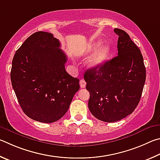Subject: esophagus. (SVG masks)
<instances>
[{"mask_svg":"<svg viewBox=\"0 0 160 160\" xmlns=\"http://www.w3.org/2000/svg\"><path fill=\"white\" fill-rule=\"evenodd\" d=\"M79 83H80V86H81V88H85V87H86V82H85V80H83V79H81V80H80V82H79Z\"/></svg>","mask_w":160,"mask_h":160,"instance_id":"34e87169","label":"esophagus"}]
</instances>
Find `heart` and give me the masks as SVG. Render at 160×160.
Here are the masks:
<instances>
[{
  "label": "heart",
  "mask_w": 160,
  "mask_h": 160,
  "mask_svg": "<svg viewBox=\"0 0 160 160\" xmlns=\"http://www.w3.org/2000/svg\"><path fill=\"white\" fill-rule=\"evenodd\" d=\"M102 43L101 41H97L92 45L91 52H95L98 48V51L93 55L90 60L88 62L89 67L93 69H100L104 65V64L110 58L111 55V48L110 46L105 45L102 46Z\"/></svg>",
  "instance_id": "b5f03b06"
}]
</instances>
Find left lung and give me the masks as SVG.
<instances>
[{
    "label": "left lung",
    "instance_id": "obj_1",
    "mask_svg": "<svg viewBox=\"0 0 160 160\" xmlns=\"http://www.w3.org/2000/svg\"><path fill=\"white\" fill-rule=\"evenodd\" d=\"M119 36L118 55L101 68L86 70L84 79L90 93L89 110L98 119L115 122L129 115L141 100L146 78L143 58L138 46L124 30Z\"/></svg>",
    "mask_w": 160,
    "mask_h": 160
}]
</instances>
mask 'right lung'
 <instances>
[{
    "instance_id": "1",
    "label": "right lung",
    "mask_w": 160,
    "mask_h": 160,
    "mask_svg": "<svg viewBox=\"0 0 160 160\" xmlns=\"http://www.w3.org/2000/svg\"><path fill=\"white\" fill-rule=\"evenodd\" d=\"M52 33L37 32L14 55L10 78L22 110L29 118L52 123L68 110L79 80L65 70L67 55Z\"/></svg>"
}]
</instances>
